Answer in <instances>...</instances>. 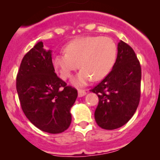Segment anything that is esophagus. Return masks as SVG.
<instances>
[{
    "instance_id": "34e87169",
    "label": "esophagus",
    "mask_w": 160,
    "mask_h": 160,
    "mask_svg": "<svg viewBox=\"0 0 160 160\" xmlns=\"http://www.w3.org/2000/svg\"><path fill=\"white\" fill-rule=\"evenodd\" d=\"M78 97H83L86 94V91L85 90H78Z\"/></svg>"
}]
</instances>
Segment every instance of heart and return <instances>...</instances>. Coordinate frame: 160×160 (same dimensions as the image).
Listing matches in <instances>:
<instances>
[{
	"instance_id": "b5f03b06",
	"label": "heart",
	"mask_w": 160,
	"mask_h": 160,
	"mask_svg": "<svg viewBox=\"0 0 160 160\" xmlns=\"http://www.w3.org/2000/svg\"><path fill=\"white\" fill-rule=\"evenodd\" d=\"M65 54L54 55L51 63L63 80L70 78L78 67L81 70L72 79L75 86H86L93 79L106 77L115 64L117 46L106 36H83L70 41L63 48Z\"/></svg>"
}]
</instances>
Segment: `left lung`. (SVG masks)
Wrapping results in <instances>:
<instances>
[{"label":"left lung","instance_id":"left-lung-1","mask_svg":"<svg viewBox=\"0 0 160 160\" xmlns=\"http://www.w3.org/2000/svg\"><path fill=\"white\" fill-rule=\"evenodd\" d=\"M141 67L132 48L121 40L117 57L109 74L90 91L98 96L94 112L99 127L118 128L134 115L140 99Z\"/></svg>","mask_w":160,"mask_h":160}]
</instances>
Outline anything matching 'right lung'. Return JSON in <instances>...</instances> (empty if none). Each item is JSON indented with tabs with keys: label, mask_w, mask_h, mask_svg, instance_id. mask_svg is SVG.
I'll return each mask as SVG.
<instances>
[{
	"label": "right lung",
	"mask_w": 160,
	"mask_h": 160,
	"mask_svg": "<svg viewBox=\"0 0 160 160\" xmlns=\"http://www.w3.org/2000/svg\"><path fill=\"white\" fill-rule=\"evenodd\" d=\"M51 51L39 42L23 56L17 76L22 110L36 128L57 134L69 128L78 91L57 76Z\"/></svg>",
	"instance_id": "obj_1"
}]
</instances>
